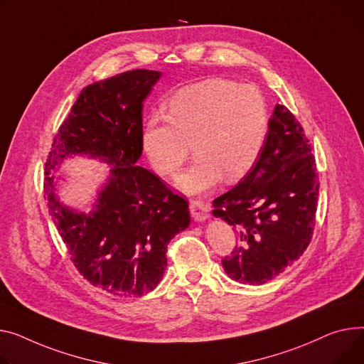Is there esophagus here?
Instances as JSON below:
<instances>
[{
  "label": "esophagus",
  "instance_id": "34e87169",
  "mask_svg": "<svg viewBox=\"0 0 364 364\" xmlns=\"http://www.w3.org/2000/svg\"><path fill=\"white\" fill-rule=\"evenodd\" d=\"M190 213L193 216V220L195 221H205L209 218V209L208 205L202 200H190Z\"/></svg>",
  "mask_w": 364,
  "mask_h": 364
}]
</instances>
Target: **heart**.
Masks as SVG:
<instances>
[{
    "label": "heart",
    "instance_id": "b5f03b06",
    "mask_svg": "<svg viewBox=\"0 0 364 364\" xmlns=\"http://www.w3.org/2000/svg\"><path fill=\"white\" fill-rule=\"evenodd\" d=\"M269 132V109L253 85L213 77L178 89L166 117L152 114L141 130V146L156 171L176 177L190 155L198 158L180 178L187 193H202L245 177L259 159Z\"/></svg>",
    "mask_w": 364,
    "mask_h": 364
}]
</instances>
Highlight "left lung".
<instances>
[{
  "instance_id": "1",
  "label": "left lung",
  "mask_w": 364,
  "mask_h": 364,
  "mask_svg": "<svg viewBox=\"0 0 364 364\" xmlns=\"http://www.w3.org/2000/svg\"><path fill=\"white\" fill-rule=\"evenodd\" d=\"M319 196L316 164L301 124L277 104L263 151L235 187L213 200L212 213L232 225L238 246L223 259L230 278L262 285L307 249Z\"/></svg>"
}]
</instances>
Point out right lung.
I'll return each instance as SVG.
<instances>
[{
	"instance_id": "1",
	"label": "right lung",
	"mask_w": 364,
	"mask_h": 364,
	"mask_svg": "<svg viewBox=\"0 0 364 364\" xmlns=\"http://www.w3.org/2000/svg\"><path fill=\"white\" fill-rule=\"evenodd\" d=\"M159 77L137 68L83 87L45 162V199L71 262L92 285L121 297L152 291L166 268L168 243L190 224L187 200L136 165L143 101ZM76 154L113 165L89 214L59 202L50 174Z\"/></svg>"
}]
</instances>
